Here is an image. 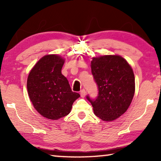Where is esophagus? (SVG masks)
<instances>
[{"mask_svg": "<svg viewBox=\"0 0 161 161\" xmlns=\"http://www.w3.org/2000/svg\"><path fill=\"white\" fill-rule=\"evenodd\" d=\"M86 90L85 89H82L80 91V96H81V97H84L86 96Z\"/></svg>", "mask_w": 161, "mask_h": 161, "instance_id": "esophagus-1", "label": "esophagus"}]
</instances>
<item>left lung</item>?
<instances>
[{"mask_svg": "<svg viewBox=\"0 0 161 161\" xmlns=\"http://www.w3.org/2000/svg\"><path fill=\"white\" fill-rule=\"evenodd\" d=\"M91 68L99 92L96 99L87 96V100L97 117L105 122L116 119L125 113L133 100V69L125 58L117 55L94 57Z\"/></svg>", "mask_w": 161, "mask_h": 161, "instance_id": "1", "label": "left lung"}]
</instances>
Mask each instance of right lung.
<instances>
[{
    "mask_svg": "<svg viewBox=\"0 0 161 161\" xmlns=\"http://www.w3.org/2000/svg\"><path fill=\"white\" fill-rule=\"evenodd\" d=\"M64 59L58 55H47L31 70L27 80L29 98L34 108L50 119L68 115L80 94L72 91L69 81L61 74Z\"/></svg>",
    "mask_w": 161,
    "mask_h": 161,
    "instance_id": "right-lung-1",
    "label": "right lung"
}]
</instances>
